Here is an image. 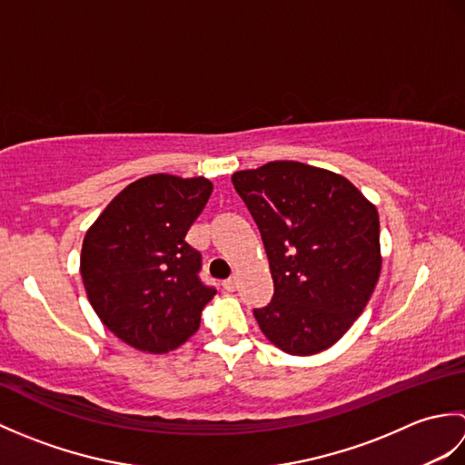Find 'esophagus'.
Listing matches in <instances>:
<instances>
[{
    "mask_svg": "<svg viewBox=\"0 0 465 465\" xmlns=\"http://www.w3.org/2000/svg\"><path fill=\"white\" fill-rule=\"evenodd\" d=\"M235 288H238V278H235V275H232V278H227V280L223 282V290L235 292Z\"/></svg>",
    "mask_w": 465,
    "mask_h": 465,
    "instance_id": "34e87169",
    "label": "esophagus"
}]
</instances>
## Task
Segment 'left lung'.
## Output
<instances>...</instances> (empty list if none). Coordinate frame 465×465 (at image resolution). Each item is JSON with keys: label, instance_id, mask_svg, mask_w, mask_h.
Segmentation results:
<instances>
[{"label": "left lung", "instance_id": "obj_1", "mask_svg": "<svg viewBox=\"0 0 465 465\" xmlns=\"http://www.w3.org/2000/svg\"><path fill=\"white\" fill-rule=\"evenodd\" d=\"M268 252L273 300L253 315L290 355L343 338L381 272L380 215L348 177L302 162H270L232 175Z\"/></svg>", "mask_w": 465, "mask_h": 465}]
</instances>
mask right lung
Listing matches in <instances>:
<instances>
[{
	"instance_id": "obj_1",
	"label": "right lung",
	"mask_w": 465,
	"mask_h": 465,
	"mask_svg": "<svg viewBox=\"0 0 465 465\" xmlns=\"http://www.w3.org/2000/svg\"><path fill=\"white\" fill-rule=\"evenodd\" d=\"M207 177L152 173L107 203L87 230L80 273L97 318L132 348L167 353L200 328L215 290L185 233L210 200Z\"/></svg>"
}]
</instances>
